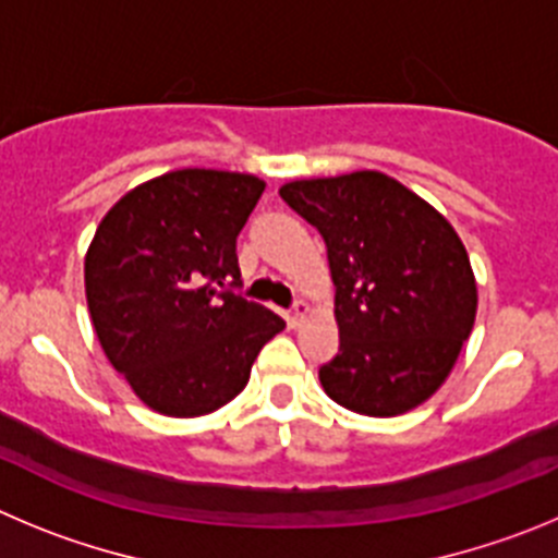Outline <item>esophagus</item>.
I'll list each match as a JSON object with an SVG mask.
<instances>
[{"label": "esophagus", "mask_w": 558, "mask_h": 558, "mask_svg": "<svg viewBox=\"0 0 558 558\" xmlns=\"http://www.w3.org/2000/svg\"><path fill=\"white\" fill-rule=\"evenodd\" d=\"M308 303H305V300H298V303H294V308H291V314H289V325L291 328H298V325H303V319L305 316H308Z\"/></svg>", "instance_id": "esophagus-1"}]
</instances>
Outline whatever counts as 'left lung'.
<instances>
[{
	"mask_svg": "<svg viewBox=\"0 0 558 558\" xmlns=\"http://www.w3.org/2000/svg\"><path fill=\"white\" fill-rule=\"evenodd\" d=\"M280 197L328 247L339 353L319 366L330 400L398 416L453 369L478 311L470 255L434 205L384 172L291 180Z\"/></svg>",
	"mask_w": 558,
	"mask_h": 558,
	"instance_id": "8db88e82",
	"label": "left lung"
}]
</instances>
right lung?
I'll list each match as a JSON object with an SVG mask.
<instances>
[{"label": "right lung", "mask_w": 558, "mask_h": 558, "mask_svg": "<svg viewBox=\"0 0 558 558\" xmlns=\"http://www.w3.org/2000/svg\"><path fill=\"white\" fill-rule=\"evenodd\" d=\"M255 174L178 169L135 185L85 253V300L105 355L158 414L203 416L247 386L286 328L233 294L235 239L264 194Z\"/></svg>", "instance_id": "right-lung-1"}]
</instances>
